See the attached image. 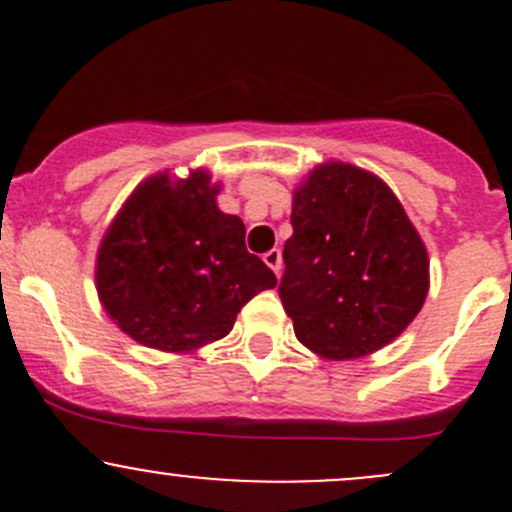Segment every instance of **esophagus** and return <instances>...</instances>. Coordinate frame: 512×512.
I'll return each mask as SVG.
<instances>
[{"label": "esophagus", "instance_id": "34e87169", "mask_svg": "<svg viewBox=\"0 0 512 512\" xmlns=\"http://www.w3.org/2000/svg\"><path fill=\"white\" fill-rule=\"evenodd\" d=\"M262 260H265L267 265L272 267V272H275V275L280 277V272H282V252L280 250L265 252V257H262Z\"/></svg>", "mask_w": 512, "mask_h": 512}]
</instances>
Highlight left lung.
<instances>
[{
    "label": "left lung",
    "instance_id": "obj_1",
    "mask_svg": "<svg viewBox=\"0 0 512 512\" xmlns=\"http://www.w3.org/2000/svg\"><path fill=\"white\" fill-rule=\"evenodd\" d=\"M280 299L294 334L332 361L394 342L421 312L428 255L389 185L356 165L322 163L292 198Z\"/></svg>",
    "mask_w": 512,
    "mask_h": 512
}]
</instances>
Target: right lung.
Returning <instances> with one entry per match:
<instances>
[{
  "label": "right lung",
  "mask_w": 512,
  "mask_h": 512,
  "mask_svg": "<svg viewBox=\"0 0 512 512\" xmlns=\"http://www.w3.org/2000/svg\"><path fill=\"white\" fill-rule=\"evenodd\" d=\"M208 170L143 180L96 255V289L121 332L185 354L230 334L237 312L277 277L245 247V225L215 203Z\"/></svg>",
  "instance_id": "obj_1"
}]
</instances>
